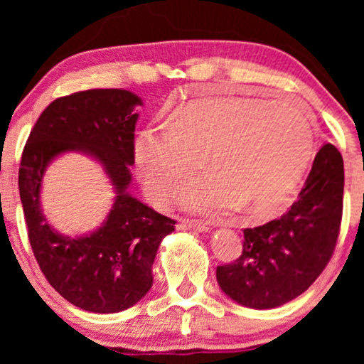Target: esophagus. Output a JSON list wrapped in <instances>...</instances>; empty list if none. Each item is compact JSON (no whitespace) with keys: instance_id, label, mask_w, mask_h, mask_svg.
I'll return each mask as SVG.
<instances>
[{"instance_id":"34e87169","label":"esophagus","mask_w":364,"mask_h":364,"mask_svg":"<svg viewBox=\"0 0 364 364\" xmlns=\"http://www.w3.org/2000/svg\"><path fill=\"white\" fill-rule=\"evenodd\" d=\"M178 230H197V232H208V227L202 222H191V220H182L177 223Z\"/></svg>"}]
</instances>
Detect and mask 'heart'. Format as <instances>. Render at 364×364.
Here are the masks:
<instances>
[{
  "label": "heart",
  "instance_id": "heart-1",
  "mask_svg": "<svg viewBox=\"0 0 364 364\" xmlns=\"http://www.w3.org/2000/svg\"><path fill=\"white\" fill-rule=\"evenodd\" d=\"M311 149L313 124L300 104L213 97L142 129L134 152L152 202L171 200L203 156L208 171L183 188V207L212 217L240 207L263 220L285 205Z\"/></svg>",
  "mask_w": 364,
  "mask_h": 364
}]
</instances>
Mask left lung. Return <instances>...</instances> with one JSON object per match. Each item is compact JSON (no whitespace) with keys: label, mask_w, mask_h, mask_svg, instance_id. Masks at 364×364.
<instances>
[{"label":"left lung","mask_w":364,"mask_h":364,"mask_svg":"<svg viewBox=\"0 0 364 364\" xmlns=\"http://www.w3.org/2000/svg\"><path fill=\"white\" fill-rule=\"evenodd\" d=\"M343 187L341 154L333 144H325L290 210L265 225L245 228L242 255L217 267L222 291L255 310L285 305L306 291L335 252Z\"/></svg>","instance_id":"obj_1"}]
</instances>
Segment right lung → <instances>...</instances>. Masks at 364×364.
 Here are the masks:
<instances>
[{"mask_svg":"<svg viewBox=\"0 0 364 364\" xmlns=\"http://www.w3.org/2000/svg\"><path fill=\"white\" fill-rule=\"evenodd\" d=\"M141 97L124 89H89L59 97L44 109L29 134L19 166L28 238L43 275L74 306L117 313L136 305L152 287V265L176 220L127 192L134 164V131ZM64 151H82L102 164L117 191L103 225L87 236L66 237L42 215L46 167Z\"/></svg>","mask_w":364,"mask_h":364,"instance_id":"obj_1","label":"right lung"}]
</instances>
